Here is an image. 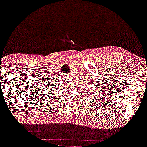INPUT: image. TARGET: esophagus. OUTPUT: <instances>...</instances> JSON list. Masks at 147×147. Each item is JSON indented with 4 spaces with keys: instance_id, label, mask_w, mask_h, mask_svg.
I'll use <instances>...</instances> for the list:
<instances>
[{
    "instance_id": "1",
    "label": "esophagus",
    "mask_w": 147,
    "mask_h": 147,
    "mask_svg": "<svg viewBox=\"0 0 147 147\" xmlns=\"http://www.w3.org/2000/svg\"><path fill=\"white\" fill-rule=\"evenodd\" d=\"M65 78H66V79H70L71 78V76L69 74H65Z\"/></svg>"
}]
</instances>
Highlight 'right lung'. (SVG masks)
Masks as SVG:
<instances>
[{"mask_svg":"<svg viewBox=\"0 0 147 147\" xmlns=\"http://www.w3.org/2000/svg\"><path fill=\"white\" fill-rule=\"evenodd\" d=\"M50 86H51V85H49V87H50Z\"/></svg>","mask_w":147,"mask_h":147,"instance_id":"add662e5","label":"right lung"}]
</instances>
